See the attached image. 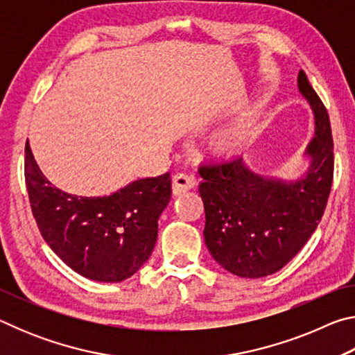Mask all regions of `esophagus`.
<instances>
[{
    "label": "esophagus",
    "instance_id": "esophagus-1",
    "mask_svg": "<svg viewBox=\"0 0 355 355\" xmlns=\"http://www.w3.org/2000/svg\"><path fill=\"white\" fill-rule=\"evenodd\" d=\"M196 186V178L194 175L186 172H177L175 175L172 177V192L173 196H180L188 192Z\"/></svg>",
    "mask_w": 355,
    "mask_h": 355
}]
</instances>
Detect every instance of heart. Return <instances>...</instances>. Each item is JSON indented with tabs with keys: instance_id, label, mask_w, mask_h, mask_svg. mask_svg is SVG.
I'll use <instances>...</instances> for the list:
<instances>
[{
	"instance_id": "b5f03b06",
	"label": "heart",
	"mask_w": 355,
	"mask_h": 355,
	"mask_svg": "<svg viewBox=\"0 0 355 355\" xmlns=\"http://www.w3.org/2000/svg\"><path fill=\"white\" fill-rule=\"evenodd\" d=\"M245 136H248V127H245V125H238V127L230 128L227 133L222 135L220 142L227 147H233L241 142Z\"/></svg>"
}]
</instances>
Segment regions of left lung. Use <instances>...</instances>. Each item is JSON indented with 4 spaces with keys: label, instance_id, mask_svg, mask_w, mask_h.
Here are the masks:
<instances>
[{
    "label": "left lung",
    "instance_id": "left-lung-1",
    "mask_svg": "<svg viewBox=\"0 0 355 355\" xmlns=\"http://www.w3.org/2000/svg\"><path fill=\"white\" fill-rule=\"evenodd\" d=\"M300 94L315 114V137L305 155L311 163L297 182L250 172L241 156L200 164L205 244L228 272L258 279L280 271L313 235L334 180V139L326 106L299 71Z\"/></svg>",
    "mask_w": 355,
    "mask_h": 355
}]
</instances>
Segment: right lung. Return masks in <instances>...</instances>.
Masks as SVG:
<instances>
[{
	"label": "right lung",
	"instance_id": "add662e5",
	"mask_svg": "<svg viewBox=\"0 0 355 355\" xmlns=\"http://www.w3.org/2000/svg\"><path fill=\"white\" fill-rule=\"evenodd\" d=\"M25 182L40 235L83 277L122 282L148 260L158 219L172 196L171 173L142 178L106 197H78L58 189L25 147Z\"/></svg>",
	"mask_w": 355,
	"mask_h": 355
}]
</instances>
